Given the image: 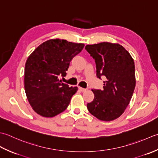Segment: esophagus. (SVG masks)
I'll use <instances>...</instances> for the list:
<instances>
[{"label":"esophagus","instance_id":"obj_1","mask_svg":"<svg viewBox=\"0 0 158 158\" xmlns=\"http://www.w3.org/2000/svg\"><path fill=\"white\" fill-rule=\"evenodd\" d=\"M79 89L80 90V91H81L82 92H84V91H86V89H85V88H82V87H80H80H79Z\"/></svg>","mask_w":158,"mask_h":158}]
</instances>
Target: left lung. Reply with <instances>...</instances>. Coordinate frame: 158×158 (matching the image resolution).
Instances as JSON below:
<instances>
[{"instance_id": "8db88e82", "label": "left lung", "mask_w": 158, "mask_h": 158, "mask_svg": "<svg viewBox=\"0 0 158 158\" xmlns=\"http://www.w3.org/2000/svg\"><path fill=\"white\" fill-rule=\"evenodd\" d=\"M85 49L95 59L98 78L106 79L102 90L92 89L95 97L87 104L88 110L99 120H114L123 113L132 97L136 86L134 59L118 44L86 45Z\"/></svg>"}]
</instances>
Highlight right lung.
I'll list each match as a JSON object with an SVG mask.
<instances>
[{
    "label": "right lung",
    "mask_w": 158,
    "mask_h": 158,
    "mask_svg": "<svg viewBox=\"0 0 158 158\" xmlns=\"http://www.w3.org/2000/svg\"><path fill=\"white\" fill-rule=\"evenodd\" d=\"M85 44L60 39L45 41L28 57L25 64L24 89L34 111L44 117H53L67 108L77 86L63 83L70 61Z\"/></svg>",
    "instance_id": "add662e5"
}]
</instances>
